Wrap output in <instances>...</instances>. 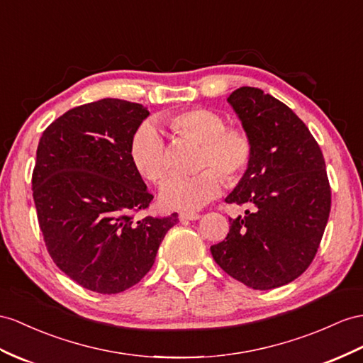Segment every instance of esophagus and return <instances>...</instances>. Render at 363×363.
Here are the masks:
<instances>
[{
  "label": "esophagus",
  "mask_w": 363,
  "mask_h": 363,
  "mask_svg": "<svg viewBox=\"0 0 363 363\" xmlns=\"http://www.w3.org/2000/svg\"><path fill=\"white\" fill-rule=\"evenodd\" d=\"M199 218H201V215H198V213H193V211H181L179 213L181 220H196Z\"/></svg>",
  "instance_id": "34e87169"
}]
</instances>
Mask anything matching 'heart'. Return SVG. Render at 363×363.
Here are the masks:
<instances>
[{"label":"heart","mask_w":363,"mask_h":363,"mask_svg":"<svg viewBox=\"0 0 363 363\" xmlns=\"http://www.w3.org/2000/svg\"><path fill=\"white\" fill-rule=\"evenodd\" d=\"M173 132L202 145L199 174L193 178H172L161 189L162 206L172 210H196L215 199L222 190L219 172L233 185L247 173L255 156L253 138L244 127L227 125L218 111L194 107L176 111L165 118ZM135 170L152 184H161L170 170L169 152L155 124L139 127L128 148Z\"/></svg>","instance_id":"obj_1"}]
</instances>
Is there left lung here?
I'll return each instance as SVG.
<instances>
[{"instance_id": "1", "label": "left lung", "mask_w": 363, "mask_h": 363, "mask_svg": "<svg viewBox=\"0 0 363 363\" xmlns=\"http://www.w3.org/2000/svg\"><path fill=\"white\" fill-rule=\"evenodd\" d=\"M252 135L255 156L225 202L247 206L230 219L216 264L253 290L299 277L318 253L331 208V189L319 144L294 111L256 87L227 98Z\"/></svg>"}]
</instances>
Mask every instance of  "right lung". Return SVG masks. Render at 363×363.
I'll return each instance as SVG.
<instances>
[{"label":"right lung","mask_w":363,"mask_h":363,"mask_svg":"<svg viewBox=\"0 0 363 363\" xmlns=\"http://www.w3.org/2000/svg\"><path fill=\"white\" fill-rule=\"evenodd\" d=\"M148 110L106 98L72 108L44 130L32 174L33 201L53 262L90 291L116 294L150 272L178 213L135 219L153 201L130 161Z\"/></svg>","instance_id":"obj_1"}]
</instances>
